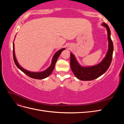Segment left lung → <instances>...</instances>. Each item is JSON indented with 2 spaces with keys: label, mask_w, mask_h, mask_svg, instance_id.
Masks as SVG:
<instances>
[{
  "label": "left lung",
  "mask_w": 124,
  "mask_h": 124,
  "mask_svg": "<svg viewBox=\"0 0 124 124\" xmlns=\"http://www.w3.org/2000/svg\"><path fill=\"white\" fill-rule=\"evenodd\" d=\"M108 32V48L106 57L99 64L92 67H83L78 62L76 57L70 53V67L71 70L78 79L83 81H91L98 78L106 72L111 65L113 52V44L111 39V31L108 25L103 23Z\"/></svg>",
  "instance_id": "8db88e82"
}]
</instances>
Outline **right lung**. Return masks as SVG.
<instances>
[{"label":"right lung","mask_w":124,"mask_h":124,"mask_svg":"<svg viewBox=\"0 0 124 124\" xmlns=\"http://www.w3.org/2000/svg\"><path fill=\"white\" fill-rule=\"evenodd\" d=\"M65 50V48H62L58 51H57L56 53L54 54L53 59H52V63L51 65L48 67V68L44 71H42V72H31V71H29L24 69L23 68L20 66V65L18 64V63L17 62V60L16 57V55H15V53H14V43H13V59L15 63H16V66H17V68L20 69L22 72H23L25 74L29 77H31L33 78H36V79H43V78H46L47 77H48L51 74V73L53 71V69H54V67L55 66L56 62H57V60L59 57V56L60 54H61L63 50Z\"/></svg>","instance_id":"1"}]
</instances>
